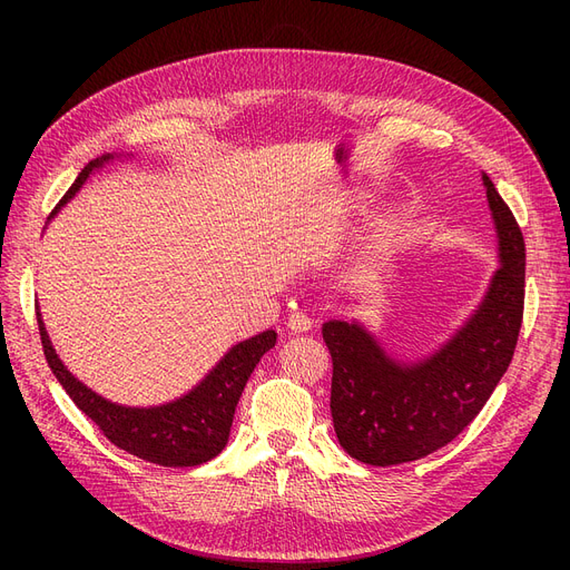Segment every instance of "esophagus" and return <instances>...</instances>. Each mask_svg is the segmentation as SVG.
Wrapping results in <instances>:
<instances>
[{"label":"esophagus","mask_w":570,"mask_h":570,"mask_svg":"<svg viewBox=\"0 0 570 570\" xmlns=\"http://www.w3.org/2000/svg\"><path fill=\"white\" fill-rule=\"evenodd\" d=\"M288 327L293 333H307L314 327V321L305 312H295L288 316Z\"/></svg>","instance_id":"1"}]
</instances>
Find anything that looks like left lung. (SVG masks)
<instances>
[{"instance_id": "obj_1", "label": "left lung", "mask_w": 570, "mask_h": 570, "mask_svg": "<svg viewBox=\"0 0 570 570\" xmlns=\"http://www.w3.org/2000/svg\"><path fill=\"white\" fill-rule=\"evenodd\" d=\"M499 267L481 305L432 355L400 363L357 321L323 323L333 355L331 411L344 451L372 466L421 460L481 413L513 361L524 312V237L483 173Z\"/></svg>"}]
</instances>
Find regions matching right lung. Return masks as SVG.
<instances>
[{
    "mask_svg": "<svg viewBox=\"0 0 570 570\" xmlns=\"http://www.w3.org/2000/svg\"><path fill=\"white\" fill-rule=\"evenodd\" d=\"M112 159V155H104L89 161L48 219L78 194L89 175ZM37 321L46 361L73 404L87 417H92L110 443L129 455L161 466H198L224 451L239 395H243L263 353L277 342L275 331H265L235 344L196 387L175 402L159 406H122L108 402L92 387L80 383L55 353L41 312H37Z\"/></svg>",
    "mask_w": 570,
    "mask_h": 570,
    "instance_id": "1",
    "label": "right lung"
}]
</instances>
